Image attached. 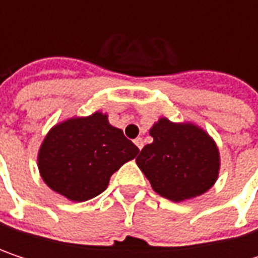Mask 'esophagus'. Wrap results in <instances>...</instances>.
I'll return each instance as SVG.
<instances>
[{
	"label": "esophagus",
	"instance_id": "esophagus-1",
	"mask_svg": "<svg viewBox=\"0 0 258 258\" xmlns=\"http://www.w3.org/2000/svg\"><path fill=\"white\" fill-rule=\"evenodd\" d=\"M134 143H136V146H137L139 149H142V148H143V139H142V137L134 139Z\"/></svg>",
	"mask_w": 258,
	"mask_h": 258
}]
</instances>
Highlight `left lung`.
<instances>
[{
	"label": "left lung",
	"instance_id": "left-lung-1",
	"mask_svg": "<svg viewBox=\"0 0 258 258\" xmlns=\"http://www.w3.org/2000/svg\"><path fill=\"white\" fill-rule=\"evenodd\" d=\"M149 134L154 142L140 151L136 163L157 194L185 202L214 186L221 167L220 151L202 127L160 118Z\"/></svg>",
	"mask_w": 258,
	"mask_h": 258
}]
</instances>
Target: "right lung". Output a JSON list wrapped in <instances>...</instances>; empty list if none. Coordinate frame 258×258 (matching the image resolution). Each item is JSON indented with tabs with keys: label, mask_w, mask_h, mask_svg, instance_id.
<instances>
[{
	"label": "right lung",
	"mask_w": 258,
	"mask_h": 258,
	"mask_svg": "<svg viewBox=\"0 0 258 258\" xmlns=\"http://www.w3.org/2000/svg\"><path fill=\"white\" fill-rule=\"evenodd\" d=\"M139 148L122 130L110 125L107 113L94 112L58 122L43 139L37 166L41 179L72 202L101 194L110 176L136 158Z\"/></svg>",
	"instance_id": "right-lung-1"
}]
</instances>
